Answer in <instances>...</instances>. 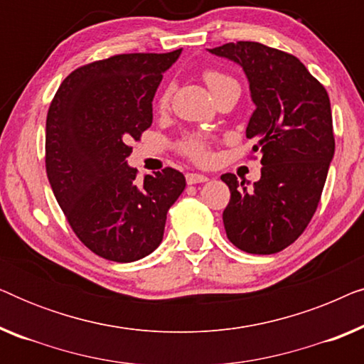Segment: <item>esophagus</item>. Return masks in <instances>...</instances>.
Segmentation results:
<instances>
[{
  "label": "esophagus",
  "instance_id": "34e87169",
  "mask_svg": "<svg viewBox=\"0 0 364 364\" xmlns=\"http://www.w3.org/2000/svg\"><path fill=\"white\" fill-rule=\"evenodd\" d=\"M186 181H187L188 186H193V183L207 182L208 177H207V176H202V173H187Z\"/></svg>",
  "mask_w": 364,
  "mask_h": 364
}]
</instances>
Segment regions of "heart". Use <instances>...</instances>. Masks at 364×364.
I'll list each match as a JSON object with an SVG mask.
<instances>
[{
    "mask_svg": "<svg viewBox=\"0 0 364 364\" xmlns=\"http://www.w3.org/2000/svg\"><path fill=\"white\" fill-rule=\"evenodd\" d=\"M203 81H205L207 87L210 89L213 97H215L218 92L225 91L227 87L238 86L235 79L217 71V69H207V71L203 73ZM168 101H171V89H166V91L161 94V97H159V109H166L168 106ZM181 151L196 162H207L208 159H210V147H208L207 139L203 136H198V134H192V136H187L183 139L181 142Z\"/></svg>",
    "mask_w": 364,
    "mask_h": 364,
    "instance_id": "obj_1",
    "label": "heart"
}]
</instances>
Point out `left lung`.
Instances as JSON below:
<instances>
[{
  "label": "left lung",
  "mask_w": 364,
  "mask_h": 364,
  "mask_svg": "<svg viewBox=\"0 0 364 364\" xmlns=\"http://www.w3.org/2000/svg\"><path fill=\"white\" fill-rule=\"evenodd\" d=\"M240 64L255 104L247 137L262 152V177L252 188L233 173L223 210L228 240L240 250L270 255L291 245L316 212L335 154L330 97L300 59L253 41L208 49Z\"/></svg>",
  "instance_id": "left-lung-1"
}]
</instances>
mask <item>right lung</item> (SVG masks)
Returning a JSON list of instances; mask_svg holds the SVG:
<instances>
[{"mask_svg": "<svg viewBox=\"0 0 364 364\" xmlns=\"http://www.w3.org/2000/svg\"><path fill=\"white\" fill-rule=\"evenodd\" d=\"M172 53L117 54L77 68L54 94L46 119V173L79 240L96 255L127 263L164 237L167 212L186 188L172 167L137 181L129 142L152 124V99Z\"/></svg>", "mask_w": 364, "mask_h": 364, "instance_id": "obj_1", "label": "right lung"}]
</instances>
